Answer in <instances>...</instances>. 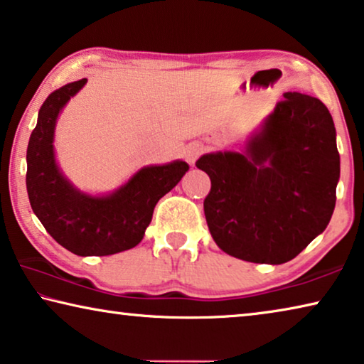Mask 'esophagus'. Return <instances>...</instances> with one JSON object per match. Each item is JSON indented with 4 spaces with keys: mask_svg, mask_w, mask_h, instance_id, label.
I'll list each match as a JSON object with an SVG mask.
<instances>
[{
    "mask_svg": "<svg viewBox=\"0 0 364 364\" xmlns=\"http://www.w3.org/2000/svg\"><path fill=\"white\" fill-rule=\"evenodd\" d=\"M200 154H203V146H200V144H198V142L189 144V146L184 149V157H186V160L191 165H194V161L198 160Z\"/></svg>",
    "mask_w": 364,
    "mask_h": 364,
    "instance_id": "obj_1",
    "label": "esophagus"
}]
</instances>
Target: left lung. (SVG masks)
Returning a JSON list of instances; mask_svg holds the SVG:
<instances>
[{"mask_svg": "<svg viewBox=\"0 0 364 364\" xmlns=\"http://www.w3.org/2000/svg\"><path fill=\"white\" fill-rule=\"evenodd\" d=\"M284 97L240 152L196 161L212 181L204 213L213 241L247 262L291 261L336 209L340 155L332 114L311 95Z\"/></svg>", "mask_w": 364, "mask_h": 364, "instance_id": "obj_1", "label": "left lung"}]
</instances>
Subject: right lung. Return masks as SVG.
Segmentation results:
<instances>
[{
    "instance_id": "obj_1",
    "label": "right lung",
    "mask_w": 364,
    "mask_h": 364,
    "mask_svg": "<svg viewBox=\"0 0 364 364\" xmlns=\"http://www.w3.org/2000/svg\"><path fill=\"white\" fill-rule=\"evenodd\" d=\"M87 84L69 82L47 97L27 146V194L32 210L60 243L74 255L109 256L128 251L144 238L155 205L181 181L189 165L173 160L137 170L108 193L80 191L63 173L55 152L58 118Z\"/></svg>"
}]
</instances>
